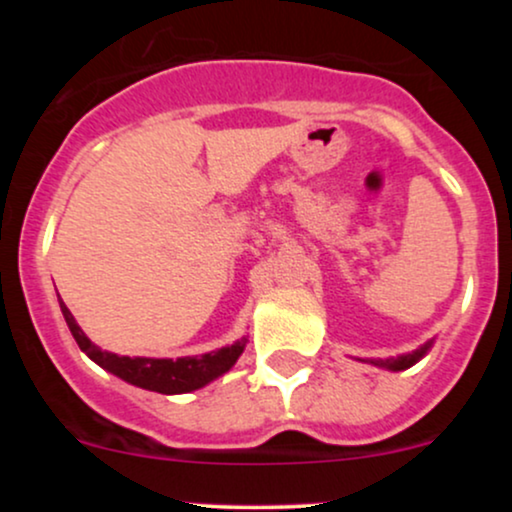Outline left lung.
Returning a JSON list of instances; mask_svg holds the SVG:
<instances>
[{
    "label": "left lung",
    "instance_id": "8db88e82",
    "mask_svg": "<svg viewBox=\"0 0 512 512\" xmlns=\"http://www.w3.org/2000/svg\"><path fill=\"white\" fill-rule=\"evenodd\" d=\"M431 346H433V339H428L426 344H421L419 349H414L411 354H399L397 358H370L368 363H373V366L385 368V370H407L414 366V363H419L421 358L431 351Z\"/></svg>",
    "mask_w": 512,
    "mask_h": 512
}]
</instances>
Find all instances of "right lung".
I'll use <instances>...</instances> for the list:
<instances>
[{"instance_id": "obj_1", "label": "right lung", "mask_w": 512, "mask_h": 512, "mask_svg": "<svg viewBox=\"0 0 512 512\" xmlns=\"http://www.w3.org/2000/svg\"><path fill=\"white\" fill-rule=\"evenodd\" d=\"M64 320H67L69 332L74 334L76 344L84 354L96 361L98 366L108 370V373L117 375V378L127 380V383L144 387V390L161 392V395H182V392L199 390V387L209 385L211 380H216L219 375L231 370L233 363L238 361V356L245 349V337L238 339L236 344L226 346V349L216 351V354H204V356H185L173 361V358H142V356H117L110 351H103L101 346H96L91 339L86 337L84 330L76 325L74 315L69 313V308L60 303Z\"/></svg>"}]
</instances>
